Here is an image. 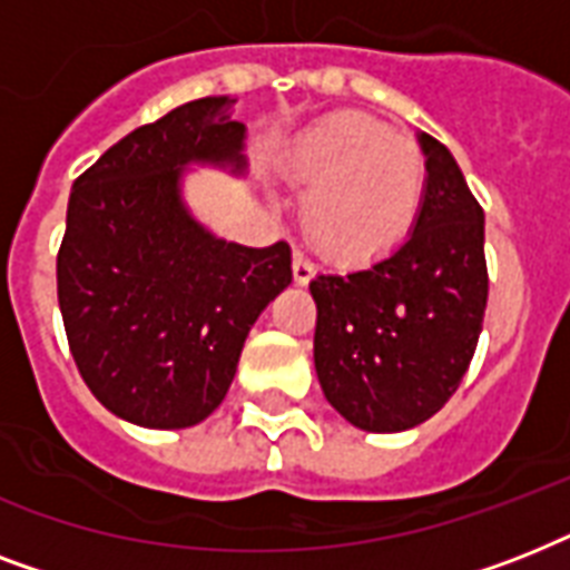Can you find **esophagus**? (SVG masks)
I'll list each match as a JSON object with an SVG mask.
<instances>
[{"label": "esophagus", "mask_w": 570, "mask_h": 570, "mask_svg": "<svg viewBox=\"0 0 570 570\" xmlns=\"http://www.w3.org/2000/svg\"><path fill=\"white\" fill-rule=\"evenodd\" d=\"M316 275V268H313V263L304 254H295L293 257V277H295V284L304 286V284H311V277Z\"/></svg>", "instance_id": "obj_1"}]
</instances>
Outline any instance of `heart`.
Masks as SVG:
<instances>
[{
	"label": "heart",
	"instance_id": "b5f03b06",
	"mask_svg": "<svg viewBox=\"0 0 570 570\" xmlns=\"http://www.w3.org/2000/svg\"><path fill=\"white\" fill-rule=\"evenodd\" d=\"M302 197V230L337 266H366L414 230L425 159L411 138L366 115H328L286 150Z\"/></svg>",
	"mask_w": 570,
	"mask_h": 570
}]
</instances>
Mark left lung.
Listing matches in <instances>:
<instances>
[{
    "instance_id": "left-lung-1",
    "label": "left lung",
    "mask_w": 570,
    "mask_h": 570,
    "mask_svg": "<svg viewBox=\"0 0 570 570\" xmlns=\"http://www.w3.org/2000/svg\"><path fill=\"white\" fill-rule=\"evenodd\" d=\"M416 141L425 197L407 239L370 266L311 281L322 393L364 432H405L446 405L488 304L485 213L455 156L429 132Z\"/></svg>"
}]
</instances>
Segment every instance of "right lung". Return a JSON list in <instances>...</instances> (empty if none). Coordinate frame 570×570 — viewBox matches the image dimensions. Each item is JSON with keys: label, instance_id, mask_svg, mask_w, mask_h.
<instances>
[{"label": "right lung", "instance_id": "right-lung-1", "mask_svg": "<svg viewBox=\"0 0 570 570\" xmlns=\"http://www.w3.org/2000/svg\"><path fill=\"white\" fill-rule=\"evenodd\" d=\"M236 97H200L132 129L73 183L58 307L91 393L145 429H189L230 390L248 331L293 284L286 242L222 239L186 200L191 168L245 177Z\"/></svg>", "mask_w": 570, "mask_h": 570}]
</instances>
